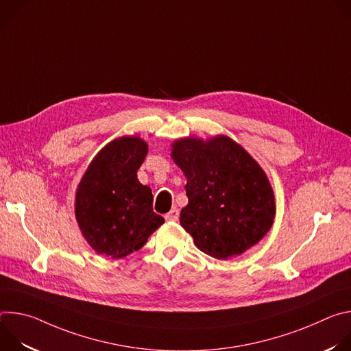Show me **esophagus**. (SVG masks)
Segmentation results:
<instances>
[{"label":"esophagus","mask_w":351,"mask_h":351,"mask_svg":"<svg viewBox=\"0 0 351 351\" xmlns=\"http://www.w3.org/2000/svg\"><path fill=\"white\" fill-rule=\"evenodd\" d=\"M165 219L167 221H171V222H176L179 219V210L178 208H172L167 215H165Z\"/></svg>","instance_id":"1"}]
</instances>
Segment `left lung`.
<instances>
[{"label":"left lung","instance_id":"8db88e82","mask_svg":"<svg viewBox=\"0 0 351 351\" xmlns=\"http://www.w3.org/2000/svg\"><path fill=\"white\" fill-rule=\"evenodd\" d=\"M171 156L187 179L180 225L203 253L218 260L240 256L268 233L274 190L240 144L228 136L184 137L172 144Z\"/></svg>","mask_w":351,"mask_h":351}]
</instances>
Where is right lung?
I'll list each match as a JSON object with an SVG mask.
<instances>
[{
    "label": "right lung",
    "instance_id": "1",
    "mask_svg": "<svg viewBox=\"0 0 351 351\" xmlns=\"http://www.w3.org/2000/svg\"><path fill=\"white\" fill-rule=\"evenodd\" d=\"M147 152L137 136L115 138L93 158L77 186L76 221L97 254L123 258L165 222L153 211L152 189L137 179Z\"/></svg>",
    "mask_w": 351,
    "mask_h": 351
}]
</instances>
